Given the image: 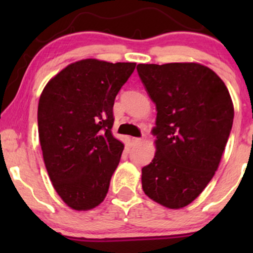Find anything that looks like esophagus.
Here are the masks:
<instances>
[{
    "label": "esophagus",
    "instance_id": "esophagus-1",
    "mask_svg": "<svg viewBox=\"0 0 253 253\" xmlns=\"http://www.w3.org/2000/svg\"><path fill=\"white\" fill-rule=\"evenodd\" d=\"M132 143H133V144H139V143H141V138H132Z\"/></svg>",
    "mask_w": 253,
    "mask_h": 253
}]
</instances>
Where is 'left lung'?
<instances>
[{"instance_id":"8db88e82","label":"left lung","mask_w":253,"mask_h":253,"mask_svg":"<svg viewBox=\"0 0 253 253\" xmlns=\"http://www.w3.org/2000/svg\"><path fill=\"white\" fill-rule=\"evenodd\" d=\"M136 70L157 109L156 155L141 169L143 190L178 210L202 193L217 170L233 103L221 78L201 64H138Z\"/></svg>"}]
</instances>
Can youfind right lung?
Here are the masks:
<instances>
[{"mask_svg":"<svg viewBox=\"0 0 253 253\" xmlns=\"http://www.w3.org/2000/svg\"><path fill=\"white\" fill-rule=\"evenodd\" d=\"M135 65L83 59L42 90L38 129L43 162L58 195L72 210H92L108 193L124 151L112 133L113 106Z\"/></svg>","mask_w":253,"mask_h":253,"instance_id":"add662e5","label":"right lung"}]
</instances>
